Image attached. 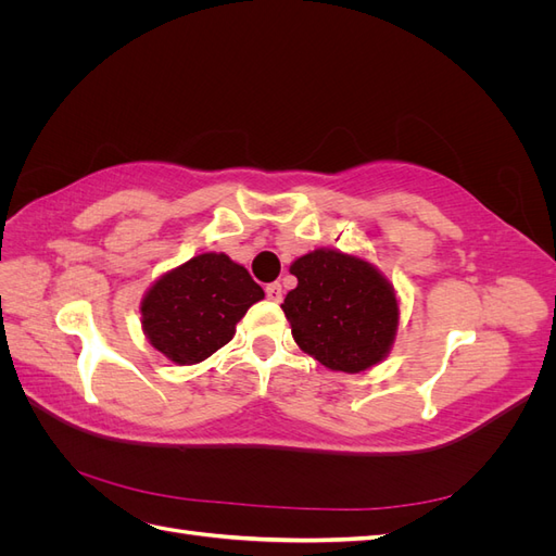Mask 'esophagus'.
Listing matches in <instances>:
<instances>
[{"mask_svg": "<svg viewBox=\"0 0 556 556\" xmlns=\"http://www.w3.org/2000/svg\"><path fill=\"white\" fill-rule=\"evenodd\" d=\"M266 299L268 301H278L282 299V288H280V282H271V285H266Z\"/></svg>", "mask_w": 556, "mask_h": 556, "instance_id": "esophagus-1", "label": "esophagus"}]
</instances>
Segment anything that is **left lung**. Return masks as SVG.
Listing matches in <instances>:
<instances>
[{"label":"left lung","instance_id":"8db88e82","mask_svg":"<svg viewBox=\"0 0 556 556\" xmlns=\"http://www.w3.org/2000/svg\"><path fill=\"white\" fill-rule=\"evenodd\" d=\"M290 271L296 288L282 301L296 345L331 371L359 374L390 352L399 304L394 288L374 264L319 248Z\"/></svg>","mask_w":556,"mask_h":556}]
</instances>
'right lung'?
Here are the masks:
<instances>
[{"mask_svg":"<svg viewBox=\"0 0 556 556\" xmlns=\"http://www.w3.org/2000/svg\"><path fill=\"white\" fill-rule=\"evenodd\" d=\"M264 290L225 252H204L155 280L141 301L146 339L180 366L211 357Z\"/></svg>","mask_w":556,"mask_h":556,"instance_id":"obj_1","label":"right lung"}]
</instances>
